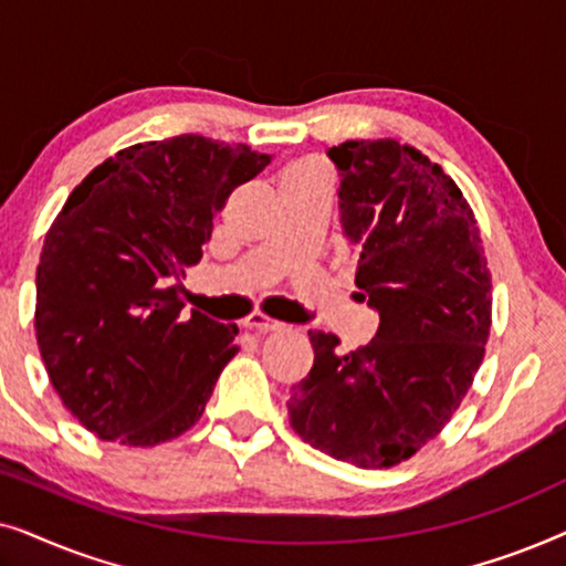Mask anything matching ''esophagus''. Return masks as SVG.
Segmentation results:
<instances>
[{"label": "esophagus", "instance_id": "obj_1", "mask_svg": "<svg viewBox=\"0 0 566 566\" xmlns=\"http://www.w3.org/2000/svg\"><path fill=\"white\" fill-rule=\"evenodd\" d=\"M244 327L252 332H281L285 324L277 319H270V316H265V314H250L244 319Z\"/></svg>", "mask_w": 566, "mask_h": 566}]
</instances>
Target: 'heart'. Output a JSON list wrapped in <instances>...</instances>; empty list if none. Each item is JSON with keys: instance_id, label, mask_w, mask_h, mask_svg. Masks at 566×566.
Here are the masks:
<instances>
[{"instance_id": "b5f03b06", "label": "heart", "mask_w": 566, "mask_h": 566, "mask_svg": "<svg viewBox=\"0 0 566 566\" xmlns=\"http://www.w3.org/2000/svg\"><path fill=\"white\" fill-rule=\"evenodd\" d=\"M289 180H324L327 182V169H324L322 161L304 159V161H296V165L285 169L283 182H289Z\"/></svg>"}]
</instances>
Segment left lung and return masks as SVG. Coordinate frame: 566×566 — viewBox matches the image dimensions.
Listing matches in <instances>:
<instances>
[{"mask_svg": "<svg viewBox=\"0 0 566 566\" xmlns=\"http://www.w3.org/2000/svg\"><path fill=\"white\" fill-rule=\"evenodd\" d=\"M339 211L360 247L355 285L381 316L339 355L308 332L314 366L291 386V424L308 446L389 469L428 446L474 384L492 327V273L469 200L443 167L394 138L332 146Z\"/></svg>", "mask_w": 566, "mask_h": 566, "instance_id": "1", "label": "left lung"}]
</instances>
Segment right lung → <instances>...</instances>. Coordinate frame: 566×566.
I'll return each instance as SVG.
<instances>
[{
    "label": "right lung",
    "mask_w": 566,
    "mask_h": 566,
    "mask_svg": "<svg viewBox=\"0 0 566 566\" xmlns=\"http://www.w3.org/2000/svg\"><path fill=\"white\" fill-rule=\"evenodd\" d=\"M182 134L120 149L72 190L35 273V337L53 389L97 438L149 448L190 430L239 353L237 324L182 314L231 190L270 165Z\"/></svg>",
    "instance_id": "obj_1"
}]
</instances>
